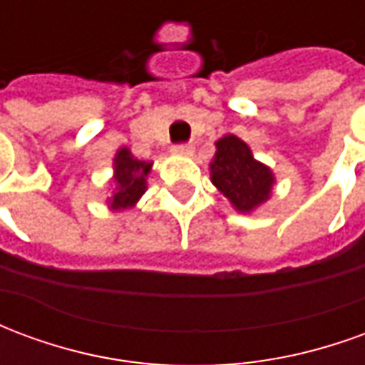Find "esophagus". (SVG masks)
<instances>
[{
	"mask_svg": "<svg viewBox=\"0 0 365 365\" xmlns=\"http://www.w3.org/2000/svg\"><path fill=\"white\" fill-rule=\"evenodd\" d=\"M172 152L178 156H190L193 152V146L191 144H175V146H172Z\"/></svg>",
	"mask_w": 365,
	"mask_h": 365,
	"instance_id": "1",
	"label": "esophagus"
}]
</instances>
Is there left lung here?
Listing matches in <instances>:
<instances>
[{"label":"left lung","instance_id":"obj_1","mask_svg":"<svg viewBox=\"0 0 365 365\" xmlns=\"http://www.w3.org/2000/svg\"><path fill=\"white\" fill-rule=\"evenodd\" d=\"M211 162V182L240 213H252L272 195L275 178L266 164L252 156L250 146L238 136L219 138Z\"/></svg>","mask_w":365,"mask_h":365}]
</instances>
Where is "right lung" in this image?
<instances>
[{
  "mask_svg": "<svg viewBox=\"0 0 365 365\" xmlns=\"http://www.w3.org/2000/svg\"><path fill=\"white\" fill-rule=\"evenodd\" d=\"M152 162L135 158L128 148H119L113 158V197L109 199L111 211H125L136 205L146 191V178L150 174Z\"/></svg>",
  "mask_w": 365,
  "mask_h": 365,
  "instance_id": "add662e5",
  "label": "right lung"
}]
</instances>
